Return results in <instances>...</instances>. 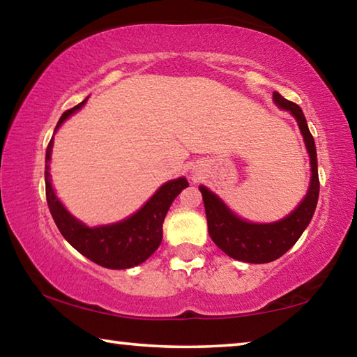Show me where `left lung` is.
I'll return each mask as SVG.
<instances>
[{"mask_svg": "<svg viewBox=\"0 0 357 357\" xmlns=\"http://www.w3.org/2000/svg\"><path fill=\"white\" fill-rule=\"evenodd\" d=\"M274 104L288 112L299 126L301 135L310 159V184L305 197L291 213L280 220L257 223L249 222L234 214L225 202L206 185H200L204 209H206L208 231L211 239L222 252L238 261L263 264L280 258L298 243L301 234L309 227L319 195L318 160L313 137L301 107L282 98L279 93L273 94Z\"/></svg>", "mask_w": 357, "mask_h": 357, "instance_id": "8db88e82", "label": "left lung"}]
</instances>
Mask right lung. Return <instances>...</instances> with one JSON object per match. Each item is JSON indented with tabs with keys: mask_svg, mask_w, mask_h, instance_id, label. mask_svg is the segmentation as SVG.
Masks as SVG:
<instances>
[{
	"mask_svg": "<svg viewBox=\"0 0 357 357\" xmlns=\"http://www.w3.org/2000/svg\"><path fill=\"white\" fill-rule=\"evenodd\" d=\"M86 100L63 113L55 132L66 119L80 110ZM52 149L53 137L45 153V193L53 220L64 239L83 257L108 269H129L146 261L162 243V223L174 198L189 187L187 179L181 176L167 181L140 209L123 220L89 227L72 215L56 197L50 174Z\"/></svg>",
	"mask_w": 357,
	"mask_h": 357,
	"instance_id": "add662e5",
	"label": "right lung"
}]
</instances>
